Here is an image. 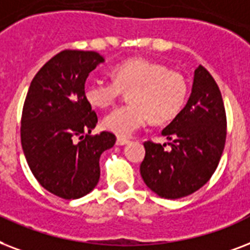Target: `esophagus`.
Instances as JSON below:
<instances>
[{"label": "esophagus", "mask_w": 250, "mask_h": 250, "mask_svg": "<svg viewBox=\"0 0 250 250\" xmlns=\"http://www.w3.org/2000/svg\"><path fill=\"white\" fill-rule=\"evenodd\" d=\"M129 142H130V141H129L127 138H124V137H119V138H117V141H116V143H117L119 146H124V145H126V143H129Z\"/></svg>", "instance_id": "obj_1"}]
</instances>
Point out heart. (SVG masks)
<instances>
[{"mask_svg":"<svg viewBox=\"0 0 250 250\" xmlns=\"http://www.w3.org/2000/svg\"><path fill=\"white\" fill-rule=\"evenodd\" d=\"M113 78H91L84 86L86 100L96 108L115 103L124 90L131 103L115 108L103 119L107 130L127 137L150 119L166 123L175 119L185 105L187 81L179 71L145 59H129L113 67Z\"/></svg>","mask_w":250,"mask_h":250,"instance_id":"heart-1","label":"heart"}]
</instances>
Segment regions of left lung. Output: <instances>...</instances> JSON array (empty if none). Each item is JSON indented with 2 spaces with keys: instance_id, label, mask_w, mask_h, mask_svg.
Masks as SVG:
<instances>
[{
  "instance_id": "left-lung-1",
  "label": "left lung",
  "mask_w": 250,
  "mask_h": 250,
  "mask_svg": "<svg viewBox=\"0 0 250 250\" xmlns=\"http://www.w3.org/2000/svg\"><path fill=\"white\" fill-rule=\"evenodd\" d=\"M169 141L145 142L141 176L163 198L187 197L211 179L226 145L227 117L219 87L199 65L194 71L190 98L184 109L162 131Z\"/></svg>"
}]
</instances>
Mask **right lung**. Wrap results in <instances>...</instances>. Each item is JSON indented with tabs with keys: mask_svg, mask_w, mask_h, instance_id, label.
<instances>
[{
	"mask_svg": "<svg viewBox=\"0 0 250 250\" xmlns=\"http://www.w3.org/2000/svg\"><path fill=\"white\" fill-rule=\"evenodd\" d=\"M104 59L94 51L65 49L35 75L23 104L21 141L35 179L63 199L81 198L99 181V159L116 135H91L98 115L84 96V83Z\"/></svg>",
	"mask_w": 250,
	"mask_h": 250,
	"instance_id": "1",
	"label": "right lung"
}]
</instances>
